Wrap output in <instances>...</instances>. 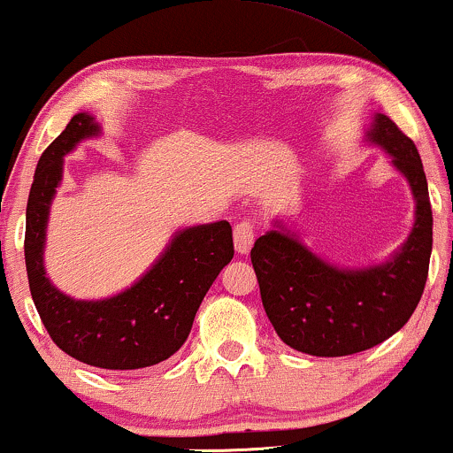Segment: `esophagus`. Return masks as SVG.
I'll use <instances>...</instances> for the list:
<instances>
[{
    "mask_svg": "<svg viewBox=\"0 0 453 453\" xmlns=\"http://www.w3.org/2000/svg\"><path fill=\"white\" fill-rule=\"evenodd\" d=\"M255 241V226L253 221H241L234 226V247L241 255H247L250 244Z\"/></svg>",
    "mask_w": 453,
    "mask_h": 453,
    "instance_id": "esophagus-1",
    "label": "esophagus"
}]
</instances>
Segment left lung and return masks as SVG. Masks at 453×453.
<instances>
[{
    "label": "left lung",
    "mask_w": 453,
    "mask_h": 453,
    "mask_svg": "<svg viewBox=\"0 0 453 453\" xmlns=\"http://www.w3.org/2000/svg\"><path fill=\"white\" fill-rule=\"evenodd\" d=\"M365 137L392 156L416 200L410 236L388 261L340 268L312 253L280 221L250 249L270 323L287 346L312 357H346L382 344L410 320L426 285L433 211L416 145L384 113H375Z\"/></svg>",
    "instance_id": "8db88e82"
}]
</instances>
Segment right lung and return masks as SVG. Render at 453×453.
I'll return each instance as SVG.
<instances>
[{
    "label": "right lung",
    "instance_id": "right-lung-1",
    "mask_svg": "<svg viewBox=\"0 0 453 453\" xmlns=\"http://www.w3.org/2000/svg\"><path fill=\"white\" fill-rule=\"evenodd\" d=\"M99 133L90 113H75L37 162L27 203V276L42 323L63 352L92 367L143 369L185 344L206 291L234 257L232 226L215 221L179 230L156 264L118 296L96 302L65 296L43 270L48 215L63 157Z\"/></svg>",
    "mask_w": 453,
    "mask_h": 453
}]
</instances>
